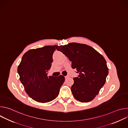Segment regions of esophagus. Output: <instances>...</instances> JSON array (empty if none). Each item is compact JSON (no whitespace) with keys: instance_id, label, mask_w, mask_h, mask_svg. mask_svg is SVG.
I'll list each match as a JSON object with an SVG mask.
<instances>
[{"instance_id":"obj_1","label":"esophagus","mask_w":128,"mask_h":128,"mask_svg":"<svg viewBox=\"0 0 128 128\" xmlns=\"http://www.w3.org/2000/svg\"><path fill=\"white\" fill-rule=\"evenodd\" d=\"M69 78V76H65V78H66V79H67V78Z\"/></svg>"}]
</instances>
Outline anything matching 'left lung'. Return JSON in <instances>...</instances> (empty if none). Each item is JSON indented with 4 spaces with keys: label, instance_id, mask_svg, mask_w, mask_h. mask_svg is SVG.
I'll list each match as a JSON object with an SVG mask.
<instances>
[{
    "label": "left lung",
    "instance_id": "8db88e82",
    "mask_svg": "<svg viewBox=\"0 0 128 128\" xmlns=\"http://www.w3.org/2000/svg\"><path fill=\"white\" fill-rule=\"evenodd\" d=\"M72 62L71 67L77 70L78 77L74 78L71 87L73 96L81 102L93 100L105 84L108 68L103 56L88 45L71 42L57 46Z\"/></svg>",
    "mask_w": 128,
    "mask_h": 128
}]
</instances>
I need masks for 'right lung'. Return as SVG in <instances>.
<instances>
[{
  "mask_svg": "<svg viewBox=\"0 0 128 128\" xmlns=\"http://www.w3.org/2000/svg\"><path fill=\"white\" fill-rule=\"evenodd\" d=\"M57 46H46L26 52L18 67V73L26 92L33 100L47 103L58 95L65 81L63 76H48L52 54Z\"/></svg>",
  "mask_w": 128,
  "mask_h": 128,
  "instance_id": "add662e5",
  "label": "right lung"
}]
</instances>
